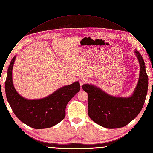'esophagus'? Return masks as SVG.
I'll list each match as a JSON object with an SVG mask.
<instances>
[{
	"label": "esophagus",
	"instance_id": "34e87169",
	"mask_svg": "<svg viewBox=\"0 0 153 153\" xmlns=\"http://www.w3.org/2000/svg\"><path fill=\"white\" fill-rule=\"evenodd\" d=\"M86 79H80V81H79V82H80V86H81V87L82 86V85H84L85 83H86Z\"/></svg>",
	"mask_w": 153,
	"mask_h": 153
}]
</instances>
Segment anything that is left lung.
<instances>
[{"label": "left lung", "instance_id": "8db88e82", "mask_svg": "<svg viewBox=\"0 0 153 153\" xmlns=\"http://www.w3.org/2000/svg\"><path fill=\"white\" fill-rule=\"evenodd\" d=\"M134 53L140 64V74L132 96L116 97L93 85L82 86L83 91L88 94V116L103 127L109 129L123 127L135 119L143 108L148 91V78L141 54L136 50Z\"/></svg>", "mask_w": 153, "mask_h": 153}]
</instances>
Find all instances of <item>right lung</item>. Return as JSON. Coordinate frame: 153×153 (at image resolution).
Returning a JSON list of instances; mask_svg holds the SVG:
<instances>
[{
	"label": "right lung",
	"mask_w": 153,
	"mask_h": 153,
	"mask_svg": "<svg viewBox=\"0 0 153 153\" xmlns=\"http://www.w3.org/2000/svg\"><path fill=\"white\" fill-rule=\"evenodd\" d=\"M14 56L8 69L5 81L7 99L16 117L24 123L34 129L52 127L65 117V109L69 101L80 91L79 82L65 86L51 95L40 99H27L18 94L12 79Z\"/></svg>",
	"instance_id": "right-lung-1"
}]
</instances>
